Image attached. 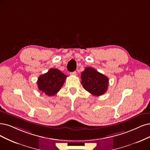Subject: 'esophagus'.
<instances>
[{
	"label": "esophagus",
	"instance_id": "34e87169",
	"mask_svg": "<svg viewBox=\"0 0 150 150\" xmlns=\"http://www.w3.org/2000/svg\"><path fill=\"white\" fill-rule=\"evenodd\" d=\"M70 74L72 75H76V71H74L73 72H70Z\"/></svg>",
	"mask_w": 150,
	"mask_h": 150
}]
</instances>
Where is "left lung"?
<instances>
[{
    "label": "left lung",
    "mask_w": 150,
    "mask_h": 150,
    "mask_svg": "<svg viewBox=\"0 0 150 150\" xmlns=\"http://www.w3.org/2000/svg\"><path fill=\"white\" fill-rule=\"evenodd\" d=\"M81 79L83 86L93 95H103L108 90V78L93 68H85L81 74Z\"/></svg>",
    "instance_id": "1"
}]
</instances>
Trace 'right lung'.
<instances>
[{
	"label": "right lung",
	"mask_w": 150,
	"mask_h": 150,
	"mask_svg": "<svg viewBox=\"0 0 150 150\" xmlns=\"http://www.w3.org/2000/svg\"><path fill=\"white\" fill-rule=\"evenodd\" d=\"M67 75L56 69H51L47 73L39 76L37 83L39 90L51 96L60 90Z\"/></svg>",
	"instance_id": "1"
}]
</instances>
